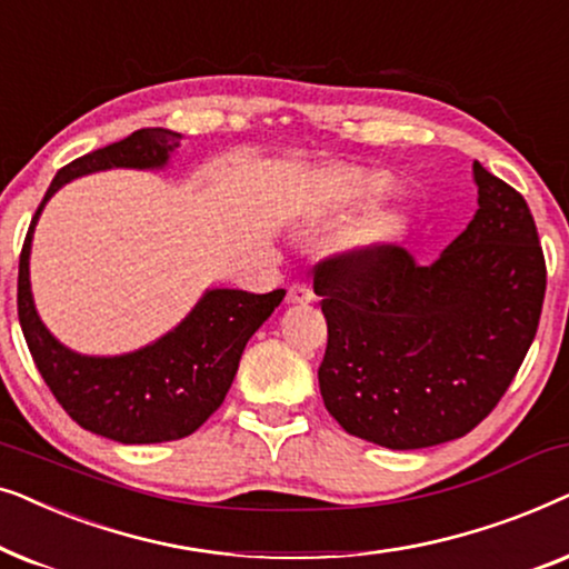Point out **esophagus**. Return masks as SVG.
Wrapping results in <instances>:
<instances>
[{
    "instance_id": "esophagus-1",
    "label": "esophagus",
    "mask_w": 569,
    "mask_h": 569,
    "mask_svg": "<svg viewBox=\"0 0 569 569\" xmlns=\"http://www.w3.org/2000/svg\"><path fill=\"white\" fill-rule=\"evenodd\" d=\"M313 298V287L308 282H292L287 287V302H292V306H302V302H310Z\"/></svg>"
}]
</instances>
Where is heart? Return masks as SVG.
Wrapping results in <instances>:
<instances>
[{"instance_id": "obj_1", "label": "heart", "mask_w": 569, "mask_h": 569, "mask_svg": "<svg viewBox=\"0 0 569 569\" xmlns=\"http://www.w3.org/2000/svg\"><path fill=\"white\" fill-rule=\"evenodd\" d=\"M386 193V181L376 176H357L349 178L345 204H341V214H357L362 209L376 204V201ZM403 222L396 214H378L372 220L365 222L362 228V240L368 243H391L401 236Z\"/></svg>"}]
</instances>
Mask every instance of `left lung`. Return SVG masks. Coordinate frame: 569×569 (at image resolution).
Here are the masks:
<instances>
[{"label":"left lung","mask_w":569,"mask_h":569,"mask_svg":"<svg viewBox=\"0 0 569 569\" xmlns=\"http://www.w3.org/2000/svg\"><path fill=\"white\" fill-rule=\"evenodd\" d=\"M479 209L432 263L399 243L313 267L329 326L318 383L349 435L393 450L463 438L508 391L536 337L547 261L526 199L473 162Z\"/></svg>","instance_id":"left-lung-1"}]
</instances>
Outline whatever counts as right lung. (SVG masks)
<instances>
[{"mask_svg":"<svg viewBox=\"0 0 569 569\" xmlns=\"http://www.w3.org/2000/svg\"><path fill=\"white\" fill-rule=\"evenodd\" d=\"M178 142L181 134L176 131L139 129L121 142L69 162L36 209L20 251L18 316L38 372L77 425L127 446L181 440L197 432L228 396L248 339L284 298V290L267 295L209 290L176 331L123 357L74 355L46 331L28 277L30 240L46 201L77 176L106 168L166 166Z\"/></svg>","mask_w":569,"mask_h":569,"instance_id":"obj_1","label":"right lung"}]
</instances>
